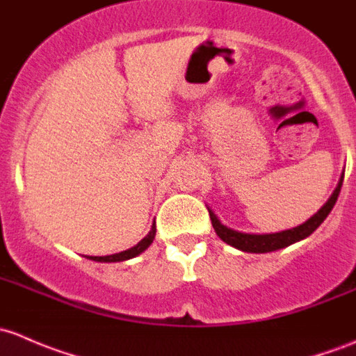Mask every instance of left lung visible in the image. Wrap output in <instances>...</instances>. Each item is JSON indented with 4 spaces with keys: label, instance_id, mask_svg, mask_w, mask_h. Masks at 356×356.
I'll list each match as a JSON object with an SVG mask.
<instances>
[{
    "label": "left lung",
    "instance_id": "left-lung-1",
    "mask_svg": "<svg viewBox=\"0 0 356 356\" xmlns=\"http://www.w3.org/2000/svg\"><path fill=\"white\" fill-rule=\"evenodd\" d=\"M343 178L339 179V185L336 186L331 199L325 202L324 207H322L317 214H314L312 218H310L307 222H303V225L296 226V228L293 229H286V232L269 233V234H250V233L233 232V229L226 228L225 225H221L212 211H209V216H211L212 226H214L218 236L221 238L222 241H226L228 245H232V247L238 248V250L250 252V254H266V252L280 250V248H284L288 247V245L295 243V241H300L303 240V238H307L309 234H312L315 229L322 225V222H324V219L327 218L329 212H331L332 207H334L336 200H338L339 192H341Z\"/></svg>",
    "mask_w": 356,
    "mask_h": 356
}]
</instances>
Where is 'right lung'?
<instances>
[{
	"label": "right lung",
	"instance_id": "right-lung-1",
	"mask_svg": "<svg viewBox=\"0 0 356 356\" xmlns=\"http://www.w3.org/2000/svg\"><path fill=\"white\" fill-rule=\"evenodd\" d=\"M154 236H156V225L152 226V229H151V232H149V234L144 238V240H140L137 245H135V247L128 248V250L120 252V254L104 255V257H87V259L96 260V262H122V260H128V259H131V257H137L138 254H142V252H144L145 248H147L149 245L152 243Z\"/></svg>",
	"mask_w": 356,
	"mask_h": 356
}]
</instances>
